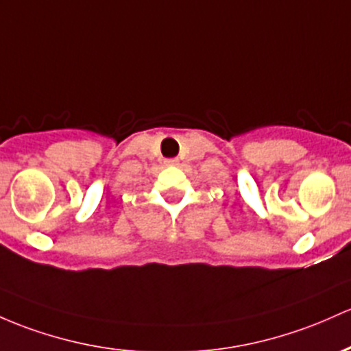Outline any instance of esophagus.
Returning <instances> with one entry per match:
<instances>
[{
    "label": "esophagus",
    "mask_w": 351,
    "mask_h": 351,
    "mask_svg": "<svg viewBox=\"0 0 351 351\" xmlns=\"http://www.w3.org/2000/svg\"><path fill=\"white\" fill-rule=\"evenodd\" d=\"M165 163H167L168 167H176V165H178V160H176V158H171V160H167Z\"/></svg>",
    "instance_id": "esophagus-1"
}]
</instances>
